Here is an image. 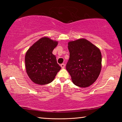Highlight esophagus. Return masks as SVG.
<instances>
[{
    "mask_svg": "<svg viewBox=\"0 0 122 122\" xmlns=\"http://www.w3.org/2000/svg\"><path fill=\"white\" fill-rule=\"evenodd\" d=\"M60 66L62 68H65V64H64V63H62V64H61V65H60Z\"/></svg>",
    "mask_w": 122,
    "mask_h": 122,
    "instance_id": "obj_1",
    "label": "esophagus"
}]
</instances>
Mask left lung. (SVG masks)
I'll return each mask as SVG.
<instances>
[{
    "label": "left lung",
    "mask_w": 122,
    "mask_h": 122,
    "mask_svg": "<svg viewBox=\"0 0 122 122\" xmlns=\"http://www.w3.org/2000/svg\"><path fill=\"white\" fill-rule=\"evenodd\" d=\"M69 59L66 65L73 83L88 87L97 79L102 68V54L98 47L85 39L68 43Z\"/></svg>",
    "instance_id": "left-lung-1"
}]
</instances>
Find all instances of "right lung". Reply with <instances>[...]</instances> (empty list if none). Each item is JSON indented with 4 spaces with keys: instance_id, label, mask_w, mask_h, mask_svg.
Listing matches in <instances>:
<instances>
[{
    "instance_id": "1",
    "label": "right lung",
    "mask_w": 122,
    "mask_h": 122,
    "mask_svg": "<svg viewBox=\"0 0 122 122\" xmlns=\"http://www.w3.org/2000/svg\"><path fill=\"white\" fill-rule=\"evenodd\" d=\"M58 42L43 37L26 51L25 61L26 73L34 83L45 85L52 82L61 67L53 51Z\"/></svg>"
}]
</instances>
